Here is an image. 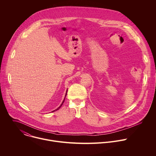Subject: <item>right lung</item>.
Listing matches in <instances>:
<instances>
[{
	"label": "right lung",
	"mask_w": 156,
	"mask_h": 156,
	"mask_svg": "<svg viewBox=\"0 0 156 156\" xmlns=\"http://www.w3.org/2000/svg\"><path fill=\"white\" fill-rule=\"evenodd\" d=\"M67 92H66V96H65V98H66V95H67ZM65 98H64V100H63V101H62V103H61V105L56 109V110H54V111H53L52 112H55V111H56V110H59L61 107H62V104L64 103V101H65Z\"/></svg>",
	"instance_id": "right-lung-1"
}]
</instances>
